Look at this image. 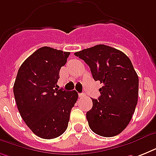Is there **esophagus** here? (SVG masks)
<instances>
[{"label":"esophagus","instance_id":"34e87169","mask_svg":"<svg viewBox=\"0 0 156 156\" xmlns=\"http://www.w3.org/2000/svg\"><path fill=\"white\" fill-rule=\"evenodd\" d=\"M78 96L79 98H84L86 96L85 93H80V94H78Z\"/></svg>","mask_w":156,"mask_h":156}]
</instances>
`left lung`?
I'll use <instances>...</instances> for the list:
<instances>
[{"mask_svg": "<svg viewBox=\"0 0 156 156\" xmlns=\"http://www.w3.org/2000/svg\"><path fill=\"white\" fill-rule=\"evenodd\" d=\"M90 67L94 80L100 81V96L91 99L87 112L90 129L98 135L113 137L126 128L133 116L138 96V77L132 62L120 50L95 45L74 53Z\"/></svg>", "mask_w": 156, "mask_h": 156, "instance_id": "obj_1", "label": "left lung"}]
</instances>
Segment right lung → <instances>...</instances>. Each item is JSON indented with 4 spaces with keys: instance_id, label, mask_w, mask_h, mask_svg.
<instances>
[{
    "instance_id": "add662e5",
    "label": "right lung",
    "mask_w": 156,
    "mask_h": 156,
    "mask_svg": "<svg viewBox=\"0 0 156 156\" xmlns=\"http://www.w3.org/2000/svg\"><path fill=\"white\" fill-rule=\"evenodd\" d=\"M69 52L43 47L22 64L13 94L22 118L35 135L52 139L66 130L71 109L78 100L76 90L66 91L56 85L60 69Z\"/></svg>"
}]
</instances>
